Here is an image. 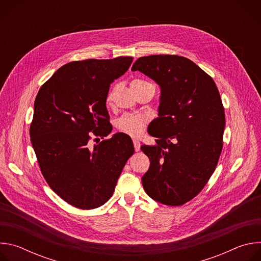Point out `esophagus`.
Masks as SVG:
<instances>
[{
    "label": "esophagus",
    "instance_id": "obj_1",
    "mask_svg": "<svg viewBox=\"0 0 261 261\" xmlns=\"http://www.w3.org/2000/svg\"><path fill=\"white\" fill-rule=\"evenodd\" d=\"M133 144H134V150L135 152H138L140 150V142L137 139H133Z\"/></svg>",
    "mask_w": 261,
    "mask_h": 261
}]
</instances>
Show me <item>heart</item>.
Instances as JSON below:
<instances>
[{
	"label": "heart",
	"mask_w": 261,
	"mask_h": 261,
	"mask_svg": "<svg viewBox=\"0 0 261 261\" xmlns=\"http://www.w3.org/2000/svg\"><path fill=\"white\" fill-rule=\"evenodd\" d=\"M146 85H153L151 83H148L146 81H142V80H133L131 82V88L132 90L142 87V86H146ZM117 91V86L111 88L106 96V103L109 104L111 101H113L114 95ZM145 124H146V119L143 116L140 115H126L123 116L117 123V128L119 129L120 132L125 133L127 135H130L132 137H137L139 136L144 128H145Z\"/></svg>",
	"instance_id": "obj_1"
}]
</instances>
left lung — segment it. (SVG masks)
<instances>
[{
  "mask_svg": "<svg viewBox=\"0 0 261 261\" xmlns=\"http://www.w3.org/2000/svg\"><path fill=\"white\" fill-rule=\"evenodd\" d=\"M161 88L159 117L151 123L155 145L142 176L146 194L166 205L193 199L214 173L222 147L225 114L214 80L191 60L175 55L141 57L132 66Z\"/></svg>",
  "mask_w": 261,
  "mask_h": 261,
  "instance_id": "1",
  "label": "left lung"
}]
</instances>
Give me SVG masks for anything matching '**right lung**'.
Returning a JSON list of instances; mask_svg holds the SVG:
<instances>
[{
	"label": "right lung",
	"mask_w": 261,
	"mask_h": 261,
	"mask_svg": "<svg viewBox=\"0 0 261 261\" xmlns=\"http://www.w3.org/2000/svg\"><path fill=\"white\" fill-rule=\"evenodd\" d=\"M132 61L119 57L70 62L36 96L30 136L37 161L49 187L77 208L103 205L134 153L130 136L124 133L90 144L91 132L104 138L113 130L106 96Z\"/></svg>",
	"instance_id": "add662e5"
}]
</instances>
